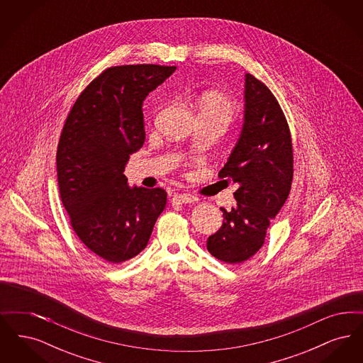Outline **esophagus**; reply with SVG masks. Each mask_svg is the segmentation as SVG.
I'll return each instance as SVG.
<instances>
[{
	"mask_svg": "<svg viewBox=\"0 0 363 363\" xmlns=\"http://www.w3.org/2000/svg\"><path fill=\"white\" fill-rule=\"evenodd\" d=\"M173 201H179V203H184V204H189V203L194 201V197L190 196L188 193H179V194L174 196Z\"/></svg>",
	"mask_w": 363,
	"mask_h": 363,
	"instance_id": "34e87169",
	"label": "esophagus"
}]
</instances>
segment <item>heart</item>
I'll list each match as a JSON object with an SVG mask.
<instances>
[{
  "instance_id": "b5f03b06",
  "label": "heart",
  "mask_w": 363,
  "mask_h": 363,
  "mask_svg": "<svg viewBox=\"0 0 363 363\" xmlns=\"http://www.w3.org/2000/svg\"><path fill=\"white\" fill-rule=\"evenodd\" d=\"M238 106L219 91H206L199 98V117H211L223 122L225 126L237 118Z\"/></svg>"
}]
</instances>
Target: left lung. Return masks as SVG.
<instances>
[{
    "label": "left lung",
    "mask_w": 363,
    "mask_h": 363,
    "mask_svg": "<svg viewBox=\"0 0 363 363\" xmlns=\"http://www.w3.org/2000/svg\"><path fill=\"white\" fill-rule=\"evenodd\" d=\"M245 122L238 144L219 178L240 186L237 206L223 212V225L207 240L208 252L227 264L253 257L267 228L286 203L294 175L293 141L275 95L259 79L246 74Z\"/></svg>",
    "instance_id": "1"
}]
</instances>
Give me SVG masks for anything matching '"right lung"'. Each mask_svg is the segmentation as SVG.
<instances>
[{"mask_svg":"<svg viewBox=\"0 0 363 363\" xmlns=\"http://www.w3.org/2000/svg\"><path fill=\"white\" fill-rule=\"evenodd\" d=\"M175 67H110L79 95L57 147L62 206L79 240L98 257L120 264L145 249L167 193L128 186L129 155L145 140L143 101Z\"/></svg>","mask_w":363,"mask_h":363,"instance_id":"add662e5","label":"right lung"}]
</instances>
